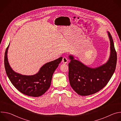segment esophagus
Instances as JSON below:
<instances>
[{
	"label": "esophagus",
	"instance_id": "esophagus-1",
	"mask_svg": "<svg viewBox=\"0 0 121 121\" xmlns=\"http://www.w3.org/2000/svg\"><path fill=\"white\" fill-rule=\"evenodd\" d=\"M68 62V59L66 57H64L62 59V62L64 64H66Z\"/></svg>",
	"mask_w": 121,
	"mask_h": 121
}]
</instances>
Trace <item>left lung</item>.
Segmentation results:
<instances>
[{
    "label": "left lung",
    "instance_id": "obj_1",
    "mask_svg": "<svg viewBox=\"0 0 121 121\" xmlns=\"http://www.w3.org/2000/svg\"><path fill=\"white\" fill-rule=\"evenodd\" d=\"M111 54L106 63L96 68L84 65L73 56H69L68 78L72 89L81 96L94 94L104 88L113 75L116 65L117 54L113 39L108 31Z\"/></svg>",
    "mask_w": 121,
    "mask_h": 121
}]
</instances>
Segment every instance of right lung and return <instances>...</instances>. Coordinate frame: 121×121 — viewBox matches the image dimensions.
Instances as JSON below:
<instances>
[{
  "label": "right lung",
  "instance_id": "right-lung-1",
  "mask_svg": "<svg viewBox=\"0 0 121 121\" xmlns=\"http://www.w3.org/2000/svg\"><path fill=\"white\" fill-rule=\"evenodd\" d=\"M9 45L5 53L4 65L6 74L11 83L17 90L25 95L34 97L43 95L50 88L54 72L63 57L46 63L35 75H22L14 71L9 65L7 56Z\"/></svg>",
  "mask_w": 121,
  "mask_h": 121
}]
</instances>
